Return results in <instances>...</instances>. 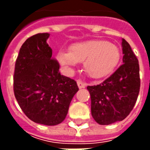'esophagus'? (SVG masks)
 I'll return each mask as SVG.
<instances>
[{
	"label": "esophagus",
	"mask_w": 150,
	"mask_h": 150,
	"mask_svg": "<svg viewBox=\"0 0 150 150\" xmlns=\"http://www.w3.org/2000/svg\"><path fill=\"white\" fill-rule=\"evenodd\" d=\"M77 83H78V86L79 88H84L86 87V83H83V81H81V80H78L77 81Z\"/></svg>",
	"instance_id": "1"
}]
</instances>
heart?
Here are the masks:
<instances>
[{"label":"heart","mask_w":150,"mask_h":150,"mask_svg":"<svg viewBox=\"0 0 150 150\" xmlns=\"http://www.w3.org/2000/svg\"><path fill=\"white\" fill-rule=\"evenodd\" d=\"M57 58L61 65L71 71L78 62L90 78L98 79L112 73L120 59L118 47L104 40H88L72 44L70 51H60Z\"/></svg>","instance_id":"b5f03b06"}]
</instances>
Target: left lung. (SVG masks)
<instances>
[{
	"label": "left lung",
	"instance_id": "left-lung-1",
	"mask_svg": "<svg viewBox=\"0 0 150 150\" xmlns=\"http://www.w3.org/2000/svg\"><path fill=\"white\" fill-rule=\"evenodd\" d=\"M122 50L124 64L102 83L87 87L91 97L92 116L101 125L124 120L132 111L139 93V61L124 39Z\"/></svg>",
	"mask_w": 150,
	"mask_h": 150
}]
</instances>
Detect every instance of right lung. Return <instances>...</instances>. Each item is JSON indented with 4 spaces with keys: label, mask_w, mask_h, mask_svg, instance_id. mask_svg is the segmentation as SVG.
<instances>
[{
    "label": "right lung",
    "mask_w": 150,
    "mask_h": 150,
    "mask_svg": "<svg viewBox=\"0 0 150 150\" xmlns=\"http://www.w3.org/2000/svg\"><path fill=\"white\" fill-rule=\"evenodd\" d=\"M49 33H38L22 44L16 61L14 94L21 110L37 124L53 126L66 118L78 91L76 81L61 75L47 42Z\"/></svg>",
    "instance_id": "obj_1"
}]
</instances>
